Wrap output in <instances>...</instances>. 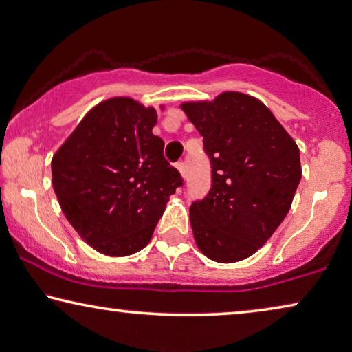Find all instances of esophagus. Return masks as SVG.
Segmentation results:
<instances>
[{
	"mask_svg": "<svg viewBox=\"0 0 352 352\" xmlns=\"http://www.w3.org/2000/svg\"><path fill=\"white\" fill-rule=\"evenodd\" d=\"M177 169L180 172V175L185 178L186 177V164L185 162H177Z\"/></svg>",
	"mask_w": 352,
	"mask_h": 352,
	"instance_id": "1",
	"label": "esophagus"
}]
</instances>
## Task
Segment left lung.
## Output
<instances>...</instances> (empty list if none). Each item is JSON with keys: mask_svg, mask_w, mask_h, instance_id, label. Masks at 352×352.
Instances as JSON below:
<instances>
[{"mask_svg": "<svg viewBox=\"0 0 352 352\" xmlns=\"http://www.w3.org/2000/svg\"><path fill=\"white\" fill-rule=\"evenodd\" d=\"M204 138L212 188L190 219L199 250L214 262L254 254L289 212L300 183V151L275 115L250 94L224 91L213 101L183 102Z\"/></svg>", "mask_w": 352, "mask_h": 352, "instance_id": "8db88e82", "label": "left lung"}]
</instances>
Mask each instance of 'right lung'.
Listing matches in <instances>:
<instances>
[{
    "mask_svg": "<svg viewBox=\"0 0 352 352\" xmlns=\"http://www.w3.org/2000/svg\"><path fill=\"white\" fill-rule=\"evenodd\" d=\"M158 115L135 99L94 106L52 158V185L71 226L106 256L145 248L182 177L151 133Z\"/></svg>",
    "mask_w": 352,
    "mask_h": 352,
    "instance_id": "right-lung-1",
    "label": "right lung"
}]
</instances>
